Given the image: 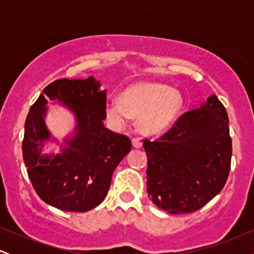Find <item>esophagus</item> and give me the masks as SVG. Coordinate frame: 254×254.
<instances>
[{
	"mask_svg": "<svg viewBox=\"0 0 254 254\" xmlns=\"http://www.w3.org/2000/svg\"><path fill=\"white\" fill-rule=\"evenodd\" d=\"M132 145L135 148H141L142 147V141L139 138H137V137H135V138H132Z\"/></svg>",
	"mask_w": 254,
	"mask_h": 254,
	"instance_id": "esophagus-1",
	"label": "esophagus"
}]
</instances>
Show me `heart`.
Returning <instances> with one entry per match:
<instances>
[{"label": "heart", "mask_w": 254, "mask_h": 254, "mask_svg": "<svg viewBox=\"0 0 254 254\" xmlns=\"http://www.w3.org/2000/svg\"><path fill=\"white\" fill-rule=\"evenodd\" d=\"M182 106L179 90L159 82H138L127 87L119 100L107 101L105 113L118 127L127 124L130 116L137 117L142 132L155 135L173 123Z\"/></svg>", "instance_id": "obj_1"}]
</instances>
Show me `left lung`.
Returning a JSON list of instances; mask_svg holds the SVG:
<instances>
[{
    "instance_id": "8db88e82",
    "label": "left lung",
    "mask_w": 254,
    "mask_h": 254,
    "mask_svg": "<svg viewBox=\"0 0 254 254\" xmlns=\"http://www.w3.org/2000/svg\"><path fill=\"white\" fill-rule=\"evenodd\" d=\"M147 192L170 214H190L221 192L232 160L229 119L216 95L183 113L156 139L144 138Z\"/></svg>"
}]
</instances>
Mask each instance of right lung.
I'll list each match as a JSON object with an SVG mask.
<instances>
[{"mask_svg": "<svg viewBox=\"0 0 254 254\" xmlns=\"http://www.w3.org/2000/svg\"><path fill=\"white\" fill-rule=\"evenodd\" d=\"M92 76L51 82L32 105L25 122L22 155L37 194L63 211L84 212L98 206L109 192L119 162L131 150L127 136L104 127L106 90ZM66 104L78 118V133L62 154L40 156L50 138L43 123L47 98Z\"/></svg>", "mask_w": 254, "mask_h": 254, "instance_id": "add662e5", "label": "right lung"}]
</instances>
